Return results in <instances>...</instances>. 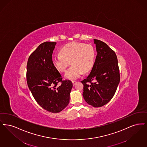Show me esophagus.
Wrapping results in <instances>:
<instances>
[{
  "instance_id": "1",
  "label": "esophagus",
  "mask_w": 147,
  "mask_h": 147,
  "mask_svg": "<svg viewBox=\"0 0 147 147\" xmlns=\"http://www.w3.org/2000/svg\"><path fill=\"white\" fill-rule=\"evenodd\" d=\"M72 82L73 83V85H74V86H75L77 83L76 81H72Z\"/></svg>"
}]
</instances>
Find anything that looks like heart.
<instances>
[{
	"label": "heart",
	"instance_id": "obj_1",
	"mask_svg": "<svg viewBox=\"0 0 147 147\" xmlns=\"http://www.w3.org/2000/svg\"><path fill=\"white\" fill-rule=\"evenodd\" d=\"M60 55L52 57V63L59 72L66 71L65 77L74 80L82 74L90 71L95 63L96 51L93 45L74 42L64 45L60 51Z\"/></svg>",
	"mask_w": 147,
	"mask_h": 147
}]
</instances>
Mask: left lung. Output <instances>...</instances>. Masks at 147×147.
I'll list each match as a JSON object with an SVG mask.
<instances>
[{"label": "left lung", "instance_id": "8db88e82", "mask_svg": "<svg viewBox=\"0 0 147 147\" xmlns=\"http://www.w3.org/2000/svg\"><path fill=\"white\" fill-rule=\"evenodd\" d=\"M97 55L92 71L81 82L85 101L93 107H101L113 98L120 80L115 51L102 41L94 39Z\"/></svg>", "mask_w": 147, "mask_h": 147}]
</instances>
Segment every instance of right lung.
I'll use <instances>...</instances> for the list:
<instances>
[{"label": "right lung", "instance_id": "right-lung-1", "mask_svg": "<svg viewBox=\"0 0 147 147\" xmlns=\"http://www.w3.org/2000/svg\"><path fill=\"white\" fill-rule=\"evenodd\" d=\"M55 42H45L30 55L27 64V85L36 101L43 108L57 113L69 103L72 83L63 80L52 63ZM61 84L58 86V83Z\"/></svg>", "mask_w": 147, "mask_h": 147}]
</instances>
